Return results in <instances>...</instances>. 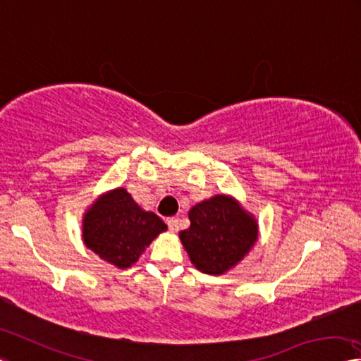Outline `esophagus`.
Instances as JSON below:
<instances>
[{"mask_svg":"<svg viewBox=\"0 0 361 361\" xmlns=\"http://www.w3.org/2000/svg\"><path fill=\"white\" fill-rule=\"evenodd\" d=\"M165 221H167V226H169V230L171 233L178 231V219H175V216H170V219H167Z\"/></svg>","mask_w":361,"mask_h":361,"instance_id":"1","label":"esophagus"}]
</instances>
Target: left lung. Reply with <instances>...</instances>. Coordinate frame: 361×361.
<instances>
[{
  "instance_id": "obj_1",
  "label": "left lung",
  "mask_w": 361,
  "mask_h": 361,
  "mask_svg": "<svg viewBox=\"0 0 361 361\" xmlns=\"http://www.w3.org/2000/svg\"><path fill=\"white\" fill-rule=\"evenodd\" d=\"M191 226L180 239L197 270L221 274L249 252L257 239V223L228 196H214L190 210Z\"/></svg>"
}]
</instances>
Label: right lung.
Listing matches in <instances>:
<instances>
[{"label": "right lung", "instance_id": "1", "mask_svg": "<svg viewBox=\"0 0 361 361\" xmlns=\"http://www.w3.org/2000/svg\"><path fill=\"white\" fill-rule=\"evenodd\" d=\"M167 225L142 210L123 190L101 196L83 219V241L101 259L118 268H128Z\"/></svg>", "mask_w": 361, "mask_h": 361}]
</instances>
